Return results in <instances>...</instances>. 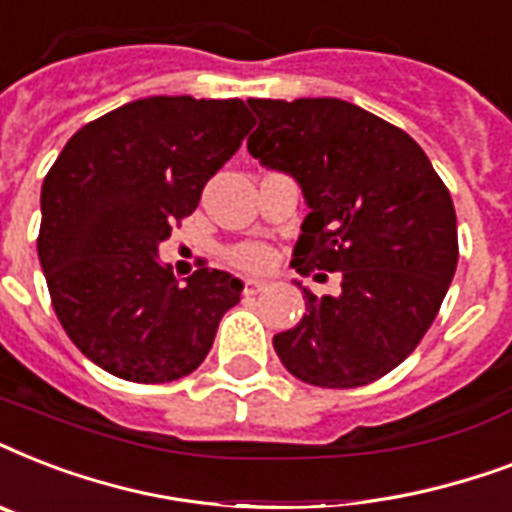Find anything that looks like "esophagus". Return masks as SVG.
<instances>
[{"label":"esophagus","instance_id":"1","mask_svg":"<svg viewBox=\"0 0 512 512\" xmlns=\"http://www.w3.org/2000/svg\"><path fill=\"white\" fill-rule=\"evenodd\" d=\"M265 287H268V284H265V281H260V279H249L247 284H244V295H257V292H263Z\"/></svg>","mask_w":512,"mask_h":512}]
</instances>
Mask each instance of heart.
I'll use <instances>...</instances> for the list:
<instances>
[{"label": "heart", "instance_id": "obj_1", "mask_svg": "<svg viewBox=\"0 0 512 512\" xmlns=\"http://www.w3.org/2000/svg\"><path fill=\"white\" fill-rule=\"evenodd\" d=\"M271 260V252L263 244H241V247L231 249V263L247 271H260Z\"/></svg>", "mask_w": 512, "mask_h": 512}]
</instances>
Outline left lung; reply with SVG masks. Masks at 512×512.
I'll return each instance as SVG.
<instances>
[{
    "instance_id": "left-lung-1",
    "label": "left lung",
    "mask_w": 512,
    "mask_h": 512,
    "mask_svg": "<svg viewBox=\"0 0 512 512\" xmlns=\"http://www.w3.org/2000/svg\"><path fill=\"white\" fill-rule=\"evenodd\" d=\"M247 103L260 119L249 154L295 177L308 204L292 265L342 273L335 297L303 287V319L273 348L319 388L380 380L420 345L454 279L452 196L404 130L348 100Z\"/></svg>"
}]
</instances>
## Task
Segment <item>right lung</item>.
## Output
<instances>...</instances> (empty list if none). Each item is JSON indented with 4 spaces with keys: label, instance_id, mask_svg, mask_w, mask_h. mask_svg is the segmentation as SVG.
<instances>
[{
    "label": "right lung",
    "instance_id": "obj_1",
    "mask_svg": "<svg viewBox=\"0 0 512 512\" xmlns=\"http://www.w3.org/2000/svg\"><path fill=\"white\" fill-rule=\"evenodd\" d=\"M252 130L244 100H132L68 140L42 185V263L52 308L92 364L130 382H172L207 358L239 303L231 273L185 284L159 263L172 225Z\"/></svg>",
    "mask_w": 512,
    "mask_h": 512
}]
</instances>
